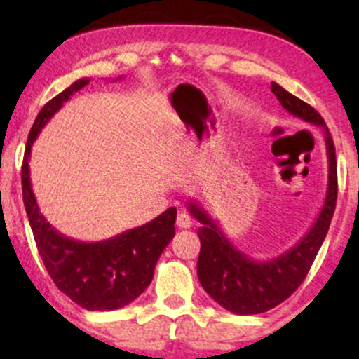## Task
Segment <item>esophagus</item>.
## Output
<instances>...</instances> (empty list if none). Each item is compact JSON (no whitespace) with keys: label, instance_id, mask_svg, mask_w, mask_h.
Returning <instances> with one entry per match:
<instances>
[{"label":"esophagus","instance_id":"34e87169","mask_svg":"<svg viewBox=\"0 0 359 359\" xmlns=\"http://www.w3.org/2000/svg\"><path fill=\"white\" fill-rule=\"evenodd\" d=\"M177 226L179 228H191L192 226V217L187 212H179L177 214Z\"/></svg>","mask_w":359,"mask_h":359}]
</instances>
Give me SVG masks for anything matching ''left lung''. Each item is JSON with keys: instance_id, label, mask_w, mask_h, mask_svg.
I'll use <instances>...</instances> for the list:
<instances>
[{"instance_id": "1", "label": "left lung", "mask_w": 359, "mask_h": 359, "mask_svg": "<svg viewBox=\"0 0 359 359\" xmlns=\"http://www.w3.org/2000/svg\"><path fill=\"white\" fill-rule=\"evenodd\" d=\"M271 93L288 113L323 128L329 163L327 194L314 226L306 236L285 253L266 262H257L238 250L196 201L189 203V212L203 224L197 231L201 240L197 278L221 307L240 316L270 311L297 290L327 234L337 199L336 148L323 116L277 82H271Z\"/></svg>"}]
</instances>
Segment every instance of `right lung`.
<instances>
[{
  "label": "right lung",
  "mask_w": 359,
  "mask_h": 359,
  "mask_svg": "<svg viewBox=\"0 0 359 359\" xmlns=\"http://www.w3.org/2000/svg\"><path fill=\"white\" fill-rule=\"evenodd\" d=\"M89 79L76 81L40 109L28 135L22 165L23 204L48 275L62 294L88 311H114L133 302L150 285L160 255L175 236L177 209L170 208L154 221L109 240L84 243L57 231L43 217L30 184L32 145L47 121L88 86Z\"/></svg>",
  "instance_id": "right-lung-1"
}]
</instances>
